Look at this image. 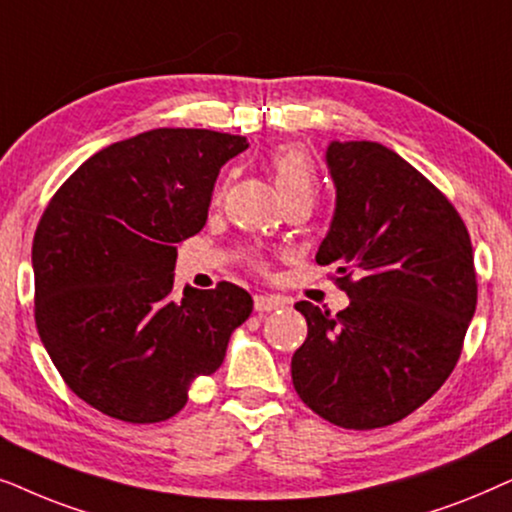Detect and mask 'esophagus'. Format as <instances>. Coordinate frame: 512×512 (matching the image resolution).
Returning <instances> with one entry per match:
<instances>
[{"label": "esophagus", "mask_w": 512, "mask_h": 512, "mask_svg": "<svg viewBox=\"0 0 512 512\" xmlns=\"http://www.w3.org/2000/svg\"><path fill=\"white\" fill-rule=\"evenodd\" d=\"M285 306L283 297H274V295H255V311L260 313H271L278 311Z\"/></svg>", "instance_id": "obj_1"}]
</instances>
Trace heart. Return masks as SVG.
<instances>
[{"label":"heart","instance_id":"1","mask_svg":"<svg viewBox=\"0 0 512 512\" xmlns=\"http://www.w3.org/2000/svg\"><path fill=\"white\" fill-rule=\"evenodd\" d=\"M271 175H274L278 194L283 201L290 199H311L318 189L316 163L302 147H278L269 159ZM264 264L257 262V269Z\"/></svg>","mask_w":512,"mask_h":512}]
</instances>
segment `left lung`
I'll return each mask as SVG.
<instances>
[{
	"instance_id": "obj_1",
	"label": "left lung",
	"mask_w": 512,
	"mask_h": 512,
	"mask_svg": "<svg viewBox=\"0 0 512 512\" xmlns=\"http://www.w3.org/2000/svg\"><path fill=\"white\" fill-rule=\"evenodd\" d=\"M337 187L320 267L351 297L344 311L297 302L309 335L292 384L330 424L370 431L405 419L459 363L478 304L470 234L452 201L379 142H332Z\"/></svg>"
}]
</instances>
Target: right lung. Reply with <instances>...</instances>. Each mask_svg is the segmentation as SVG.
I'll use <instances>...</instances> for the list:
<instances>
[{
    "instance_id": "1",
    "label": "right lung",
    "mask_w": 512,
    "mask_h": 512,
    "mask_svg": "<svg viewBox=\"0 0 512 512\" xmlns=\"http://www.w3.org/2000/svg\"><path fill=\"white\" fill-rule=\"evenodd\" d=\"M243 135L154 128L114 142L60 185L32 241L39 337L84 403L128 424L170 419L222 365L252 311L220 281L173 297L177 243L199 234Z\"/></svg>"
}]
</instances>
